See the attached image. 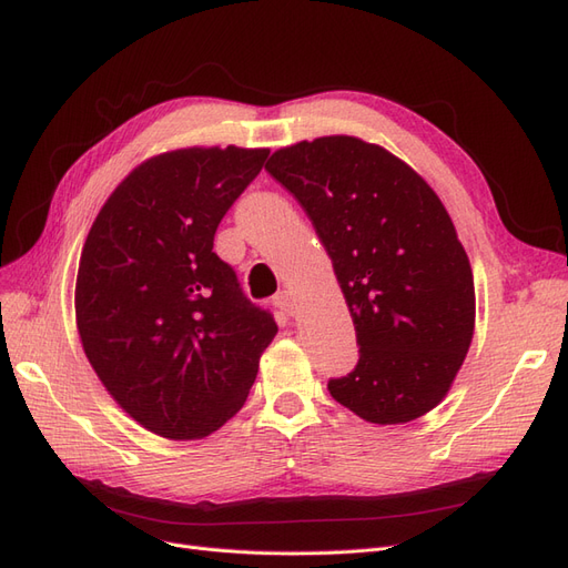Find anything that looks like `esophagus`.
I'll use <instances>...</instances> for the list:
<instances>
[{
	"mask_svg": "<svg viewBox=\"0 0 568 568\" xmlns=\"http://www.w3.org/2000/svg\"><path fill=\"white\" fill-rule=\"evenodd\" d=\"M274 307H277V311H282L284 315H296V298H294V294H291V291H282V294L274 298Z\"/></svg>",
	"mask_w": 568,
	"mask_h": 568,
	"instance_id": "1",
	"label": "esophagus"
}]
</instances>
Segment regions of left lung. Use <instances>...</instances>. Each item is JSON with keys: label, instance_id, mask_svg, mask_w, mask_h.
<instances>
[{"label": "left lung", "instance_id": "8db88e82", "mask_svg": "<svg viewBox=\"0 0 568 568\" xmlns=\"http://www.w3.org/2000/svg\"><path fill=\"white\" fill-rule=\"evenodd\" d=\"M267 173L298 199L332 257L357 332V367L334 400L379 426L407 424L448 395L476 324L474 274L426 180L351 134L282 146Z\"/></svg>", "mask_w": 568, "mask_h": 568}]
</instances>
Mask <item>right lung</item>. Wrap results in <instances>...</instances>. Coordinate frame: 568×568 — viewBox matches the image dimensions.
<instances>
[{"instance_id": "obj_1", "label": "right lung", "mask_w": 568, "mask_h": 568, "mask_svg": "<svg viewBox=\"0 0 568 568\" xmlns=\"http://www.w3.org/2000/svg\"><path fill=\"white\" fill-rule=\"evenodd\" d=\"M270 149L156 153L120 182L80 253L75 324L99 382L146 432L199 440L244 407L277 336L213 236Z\"/></svg>"}]
</instances>
